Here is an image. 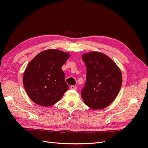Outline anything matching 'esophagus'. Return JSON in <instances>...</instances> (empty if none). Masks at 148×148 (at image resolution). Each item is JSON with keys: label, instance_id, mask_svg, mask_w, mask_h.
<instances>
[{"label": "esophagus", "instance_id": "1", "mask_svg": "<svg viewBox=\"0 0 148 148\" xmlns=\"http://www.w3.org/2000/svg\"><path fill=\"white\" fill-rule=\"evenodd\" d=\"M70 89H73V90H77V87L76 86H70Z\"/></svg>", "mask_w": 148, "mask_h": 148}]
</instances>
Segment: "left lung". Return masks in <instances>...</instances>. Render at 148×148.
Instances as JSON below:
<instances>
[{
    "mask_svg": "<svg viewBox=\"0 0 148 148\" xmlns=\"http://www.w3.org/2000/svg\"><path fill=\"white\" fill-rule=\"evenodd\" d=\"M82 57L87 69L82 99L92 109H104L120 91L122 83L121 70L110 58L101 52H88Z\"/></svg>",
    "mask_w": 148,
    "mask_h": 148,
    "instance_id": "1",
    "label": "left lung"
}]
</instances>
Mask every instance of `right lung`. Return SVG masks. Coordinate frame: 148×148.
<instances>
[{
    "mask_svg": "<svg viewBox=\"0 0 148 148\" xmlns=\"http://www.w3.org/2000/svg\"><path fill=\"white\" fill-rule=\"evenodd\" d=\"M70 53L57 49L42 51L31 60L24 71L26 93L35 104L42 107L55 104L68 90L62 66Z\"/></svg>",
    "mask_w": 148,
    "mask_h": 148,
    "instance_id": "obj_1",
    "label": "right lung"
}]
</instances>
